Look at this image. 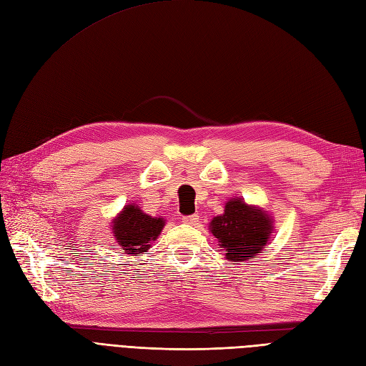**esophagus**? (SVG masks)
<instances>
[{
  "label": "esophagus",
  "mask_w": 366,
  "mask_h": 366,
  "mask_svg": "<svg viewBox=\"0 0 366 366\" xmlns=\"http://www.w3.org/2000/svg\"><path fill=\"white\" fill-rule=\"evenodd\" d=\"M183 223L187 224V226H197L198 224V215H189V217H183Z\"/></svg>",
  "instance_id": "34e87169"
}]
</instances>
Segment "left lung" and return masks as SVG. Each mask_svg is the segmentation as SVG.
Here are the masks:
<instances>
[{"instance_id": "8db88e82", "label": "left lung", "mask_w": 366, "mask_h": 366, "mask_svg": "<svg viewBox=\"0 0 366 366\" xmlns=\"http://www.w3.org/2000/svg\"><path fill=\"white\" fill-rule=\"evenodd\" d=\"M272 214L259 206L249 204L242 198H230L224 212L209 223V232L218 242L230 264L252 259L259 254L274 232Z\"/></svg>"}]
</instances>
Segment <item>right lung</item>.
I'll return each instance as SVG.
<instances>
[{"mask_svg": "<svg viewBox=\"0 0 366 366\" xmlns=\"http://www.w3.org/2000/svg\"><path fill=\"white\" fill-rule=\"evenodd\" d=\"M166 219L143 212L139 204L128 203L112 219V234L117 244L131 257L148 252L164 227Z\"/></svg>", "mask_w": 366, "mask_h": 366, "instance_id": "right-lung-1", "label": "right lung"}]
</instances>
